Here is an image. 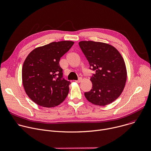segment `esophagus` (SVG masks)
<instances>
[{
	"mask_svg": "<svg viewBox=\"0 0 151 151\" xmlns=\"http://www.w3.org/2000/svg\"><path fill=\"white\" fill-rule=\"evenodd\" d=\"M82 81V79L81 78H79L78 80H76V81H76L77 83H80V82H81Z\"/></svg>",
	"mask_w": 151,
	"mask_h": 151,
	"instance_id": "34e87169",
	"label": "esophagus"
}]
</instances>
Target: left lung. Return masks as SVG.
<instances>
[{
  "label": "left lung",
  "mask_w": 151,
  "mask_h": 151,
  "mask_svg": "<svg viewBox=\"0 0 151 151\" xmlns=\"http://www.w3.org/2000/svg\"><path fill=\"white\" fill-rule=\"evenodd\" d=\"M79 45L87 58L90 68L95 71L90 78L92 89L84 93L90 103L104 106L121 94L127 81V69L121 54L106 43L81 41Z\"/></svg>",
  "instance_id": "8db88e82"
}]
</instances>
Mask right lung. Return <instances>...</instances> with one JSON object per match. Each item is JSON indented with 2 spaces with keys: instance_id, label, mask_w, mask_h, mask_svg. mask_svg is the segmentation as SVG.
<instances>
[{
  "instance_id": "right-lung-1",
  "label": "right lung",
  "mask_w": 151,
  "mask_h": 151,
  "mask_svg": "<svg viewBox=\"0 0 151 151\" xmlns=\"http://www.w3.org/2000/svg\"><path fill=\"white\" fill-rule=\"evenodd\" d=\"M73 44L69 40L53 42L34 49L26 57L22 68L23 84L36 104L52 107L66 98L70 82L62 78L59 61Z\"/></svg>"
}]
</instances>
